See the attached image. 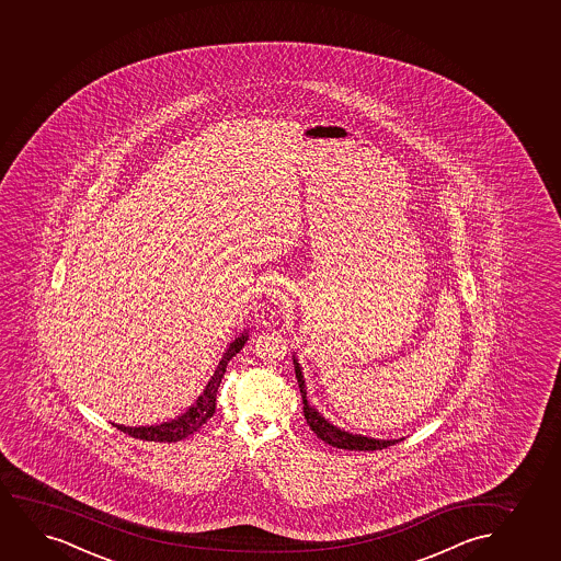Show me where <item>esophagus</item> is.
Returning a JSON list of instances; mask_svg holds the SVG:
<instances>
[{
	"label": "esophagus",
	"instance_id": "34e87169",
	"mask_svg": "<svg viewBox=\"0 0 561 561\" xmlns=\"http://www.w3.org/2000/svg\"><path fill=\"white\" fill-rule=\"evenodd\" d=\"M272 305H282V302H284V297H282V295H279V293H276V290H274V295H272Z\"/></svg>",
	"mask_w": 561,
	"mask_h": 561
}]
</instances>
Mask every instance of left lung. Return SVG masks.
<instances>
[{"instance_id":"1","label":"left lung","mask_w":561,"mask_h":561,"mask_svg":"<svg viewBox=\"0 0 561 561\" xmlns=\"http://www.w3.org/2000/svg\"><path fill=\"white\" fill-rule=\"evenodd\" d=\"M293 365H295V374H297L298 388L302 394V404H305L306 423L310 425V430L323 440V443L331 444L334 448L340 450H359V451H374L383 450L388 446L401 443L404 438H374V436L357 435V433H350L346 430H340L334 423L329 422L325 415L321 414L316 407H311L306 397V380L302 367L298 363L297 355L293 353Z\"/></svg>"}]
</instances>
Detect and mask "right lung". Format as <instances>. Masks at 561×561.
Instances as JSON below:
<instances>
[{"mask_svg":"<svg viewBox=\"0 0 561 561\" xmlns=\"http://www.w3.org/2000/svg\"><path fill=\"white\" fill-rule=\"evenodd\" d=\"M248 340H250V329H243L240 336H236L230 342L229 347L225 350L219 359V365L215 367V373L206 383V388L183 414L173 417L170 422L154 423V425H138V427L121 425V423H113V425L126 435L141 438V440H152V443H178V440L193 435L194 431L201 430L202 425L215 414V397H217V389L221 386L222 374L227 370L229 360L234 357L236 353H240Z\"/></svg>","mask_w":561,"mask_h":561,"instance_id":"obj_1","label":"right lung"}]
</instances>
